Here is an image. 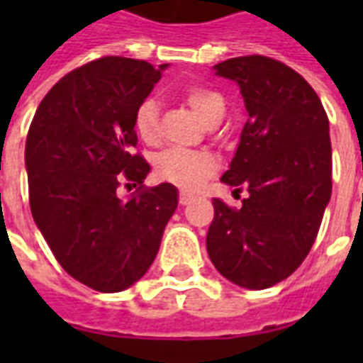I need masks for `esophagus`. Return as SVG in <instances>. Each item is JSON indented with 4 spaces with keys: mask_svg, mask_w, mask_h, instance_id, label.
<instances>
[{
    "mask_svg": "<svg viewBox=\"0 0 363 363\" xmlns=\"http://www.w3.org/2000/svg\"><path fill=\"white\" fill-rule=\"evenodd\" d=\"M192 199H194L192 194L181 192V196H179V203H181V205H188V203H192Z\"/></svg>",
    "mask_w": 363,
    "mask_h": 363,
    "instance_id": "esophagus-1",
    "label": "esophagus"
}]
</instances>
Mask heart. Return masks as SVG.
Returning a JSON list of instances; mask_svg holds the SVG:
<instances>
[{
  "mask_svg": "<svg viewBox=\"0 0 363 363\" xmlns=\"http://www.w3.org/2000/svg\"><path fill=\"white\" fill-rule=\"evenodd\" d=\"M184 99L190 109L203 124L222 121L226 104L220 94L207 86H190L184 92ZM133 128L145 143H154L160 135V105L156 98H145L137 105L133 115ZM218 167L215 156L196 150L169 148L156 158L154 173L160 181L171 182L184 190H194L205 182Z\"/></svg>",
  "mask_w": 363,
  "mask_h": 363,
  "instance_id": "heart-1",
  "label": "heart"
}]
</instances>
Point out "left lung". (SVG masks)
I'll return each mask as SVG.
<instances>
[{"instance_id":"8db88e82","label":"left lung","mask_w":363,"mask_h":363,"mask_svg":"<svg viewBox=\"0 0 363 363\" xmlns=\"http://www.w3.org/2000/svg\"><path fill=\"white\" fill-rule=\"evenodd\" d=\"M238 82L247 122L220 181L247 188L241 209L213 199L207 252L222 277L264 290L298 269L332 198L330 122L316 92L292 67L267 56L216 64Z\"/></svg>"}]
</instances>
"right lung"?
<instances>
[{"mask_svg":"<svg viewBox=\"0 0 363 363\" xmlns=\"http://www.w3.org/2000/svg\"><path fill=\"white\" fill-rule=\"evenodd\" d=\"M167 67L94 60L50 88L28 131L33 220L60 265L98 292H122L147 273L179 205L169 182L141 190L150 165L131 154L137 105ZM122 180L140 184L133 199L118 196Z\"/></svg>","mask_w":363,"mask_h":363,"instance_id":"obj_1","label":"right lung"}]
</instances>
